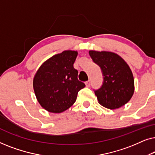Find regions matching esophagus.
<instances>
[{
    "label": "esophagus",
    "mask_w": 155,
    "mask_h": 155,
    "mask_svg": "<svg viewBox=\"0 0 155 155\" xmlns=\"http://www.w3.org/2000/svg\"><path fill=\"white\" fill-rule=\"evenodd\" d=\"M85 84L87 87H90V80H88V81L85 82Z\"/></svg>",
    "instance_id": "1"
}]
</instances>
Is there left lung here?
Masks as SVG:
<instances>
[{
    "label": "left lung",
    "mask_w": 155,
    "mask_h": 155,
    "mask_svg": "<svg viewBox=\"0 0 155 155\" xmlns=\"http://www.w3.org/2000/svg\"><path fill=\"white\" fill-rule=\"evenodd\" d=\"M89 54L102 72V85L94 90L99 103L110 109H118L128 103L135 87L132 71L126 61L113 52L90 51Z\"/></svg>",
    "instance_id": "obj_1"
}]
</instances>
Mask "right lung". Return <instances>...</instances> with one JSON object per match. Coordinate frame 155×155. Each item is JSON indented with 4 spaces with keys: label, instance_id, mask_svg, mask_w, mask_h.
Returning <instances> with one entry per match:
<instances>
[{
    "label": "right lung",
    "instance_id": "right-lung-1",
    "mask_svg": "<svg viewBox=\"0 0 155 155\" xmlns=\"http://www.w3.org/2000/svg\"><path fill=\"white\" fill-rule=\"evenodd\" d=\"M77 56L75 51H64L46 60L36 73L34 91L40 105L48 112L61 113L69 109L85 87L73 67Z\"/></svg>",
    "mask_w": 155,
    "mask_h": 155
}]
</instances>
